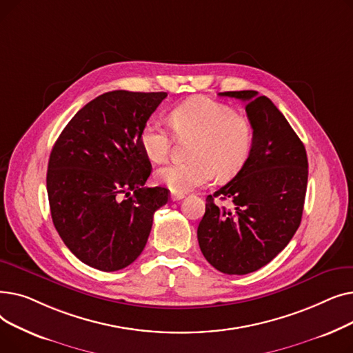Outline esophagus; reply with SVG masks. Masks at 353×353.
<instances>
[{
	"mask_svg": "<svg viewBox=\"0 0 353 353\" xmlns=\"http://www.w3.org/2000/svg\"><path fill=\"white\" fill-rule=\"evenodd\" d=\"M184 197V194L183 193H172L170 194V199L173 200V201H177V200H181Z\"/></svg>",
	"mask_w": 353,
	"mask_h": 353,
	"instance_id": "esophagus-1",
	"label": "esophagus"
}]
</instances>
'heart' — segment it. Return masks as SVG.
<instances>
[{
  "mask_svg": "<svg viewBox=\"0 0 353 353\" xmlns=\"http://www.w3.org/2000/svg\"><path fill=\"white\" fill-rule=\"evenodd\" d=\"M170 123L179 137L194 139L190 160L167 164L156 172V180L174 193L200 188L214 174L228 177L237 173L250 154L252 124L230 105L205 97L190 99L172 110ZM139 140L143 153L154 163L167 159L173 143L170 132L157 119L145 121Z\"/></svg>",
  "mask_w": 353,
  "mask_h": 353,
  "instance_id": "b5f03b06",
  "label": "heart"
}]
</instances>
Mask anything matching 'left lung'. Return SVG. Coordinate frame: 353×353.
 <instances>
[{
	"instance_id": "left-lung-1",
	"label": "left lung",
	"mask_w": 353,
	"mask_h": 353,
	"mask_svg": "<svg viewBox=\"0 0 353 353\" xmlns=\"http://www.w3.org/2000/svg\"><path fill=\"white\" fill-rule=\"evenodd\" d=\"M246 104L253 128L250 154L239 173L206 197L197 228L206 261L226 274H248L268 265L298 230L307 186L305 145L277 107L257 91H226ZM230 199L234 210L214 199Z\"/></svg>"
}]
</instances>
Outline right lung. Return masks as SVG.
<instances>
[{
	"instance_id": "obj_1",
	"label": "right lung",
	"mask_w": 353,
	"mask_h": 353,
	"mask_svg": "<svg viewBox=\"0 0 353 353\" xmlns=\"http://www.w3.org/2000/svg\"><path fill=\"white\" fill-rule=\"evenodd\" d=\"M167 92L108 91L85 104L55 141L47 170L52 223L77 259L103 272L133 263L169 200L143 188L152 173L140 132ZM134 192V196L129 193Z\"/></svg>"
}]
</instances>
